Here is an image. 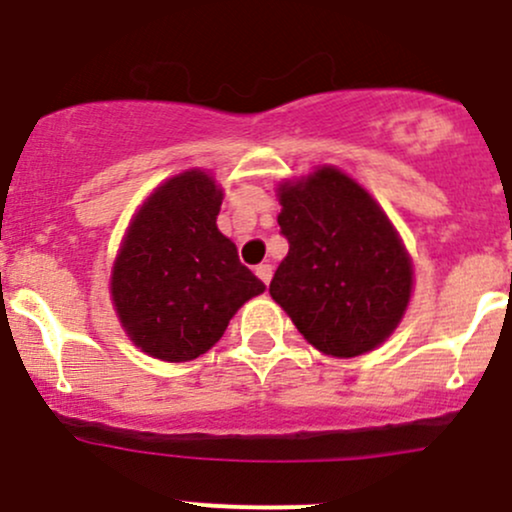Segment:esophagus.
<instances>
[{
    "mask_svg": "<svg viewBox=\"0 0 512 512\" xmlns=\"http://www.w3.org/2000/svg\"><path fill=\"white\" fill-rule=\"evenodd\" d=\"M256 276L261 278V281L268 286V283H271V276H273V266H271V263H258V266H256Z\"/></svg>",
    "mask_w": 512,
    "mask_h": 512,
    "instance_id": "34e87169",
    "label": "esophagus"
}]
</instances>
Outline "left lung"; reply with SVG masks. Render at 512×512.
Listing matches in <instances>:
<instances>
[{
    "label": "left lung",
    "mask_w": 512,
    "mask_h": 512,
    "mask_svg": "<svg viewBox=\"0 0 512 512\" xmlns=\"http://www.w3.org/2000/svg\"><path fill=\"white\" fill-rule=\"evenodd\" d=\"M278 201L288 254L268 286L273 301L326 356L381 346L413 288L411 256L381 206L333 166L281 184Z\"/></svg>",
    "instance_id": "obj_1"
}]
</instances>
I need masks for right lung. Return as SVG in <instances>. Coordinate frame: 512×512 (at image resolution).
<instances>
[{
  "label": "right lung",
  "instance_id": "add662e5",
  "mask_svg": "<svg viewBox=\"0 0 512 512\" xmlns=\"http://www.w3.org/2000/svg\"><path fill=\"white\" fill-rule=\"evenodd\" d=\"M221 189L191 169L141 204L111 271V301L131 341L169 363L209 351L263 283L216 226Z\"/></svg>",
  "mask_w": 512,
  "mask_h": 512
}]
</instances>
